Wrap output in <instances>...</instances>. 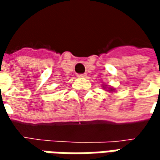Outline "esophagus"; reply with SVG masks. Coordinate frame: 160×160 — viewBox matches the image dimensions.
<instances>
[{"instance_id":"obj_1","label":"esophagus","mask_w":160,"mask_h":160,"mask_svg":"<svg viewBox=\"0 0 160 160\" xmlns=\"http://www.w3.org/2000/svg\"><path fill=\"white\" fill-rule=\"evenodd\" d=\"M87 76V73H78L77 74V77L78 78H84V77Z\"/></svg>"}]
</instances>
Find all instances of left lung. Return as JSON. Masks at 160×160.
<instances>
[{
	"label": "left lung",
	"mask_w": 160,
	"mask_h": 160,
	"mask_svg": "<svg viewBox=\"0 0 160 160\" xmlns=\"http://www.w3.org/2000/svg\"><path fill=\"white\" fill-rule=\"evenodd\" d=\"M110 89H111V91H112V88H110Z\"/></svg>",
	"instance_id": "left-lung-1"
}]
</instances>
